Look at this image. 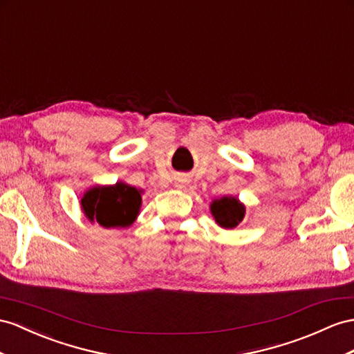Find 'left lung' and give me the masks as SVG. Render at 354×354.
<instances>
[{
    "label": "left lung",
    "mask_w": 354,
    "mask_h": 354,
    "mask_svg": "<svg viewBox=\"0 0 354 354\" xmlns=\"http://www.w3.org/2000/svg\"><path fill=\"white\" fill-rule=\"evenodd\" d=\"M211 214L220 227L233 229L245 216V206L236 197L224 196L221 198H215L211 203Z\"/></svg>",
    "instance_id": "1"
}]
</instances>
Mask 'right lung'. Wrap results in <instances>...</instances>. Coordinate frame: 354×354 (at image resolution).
<instances>
[{
	"label": "right lung",
	"mask_w": 354,
	"mask_h": 354,
	"mask_svg": "<svg viewBox=\"0 0 354 354\" xmlns=\"http://www.w3.org/2000/svg\"><path fill=\"white\" fill-rule=\"evenodd\" d=\"M142 189L116 183L115 185L93 187L80 198L86 218L97 221L104 229H125L139 215Z\"/></svg>",
	"instance_id": "right-lung-1"
}]
</instances>
